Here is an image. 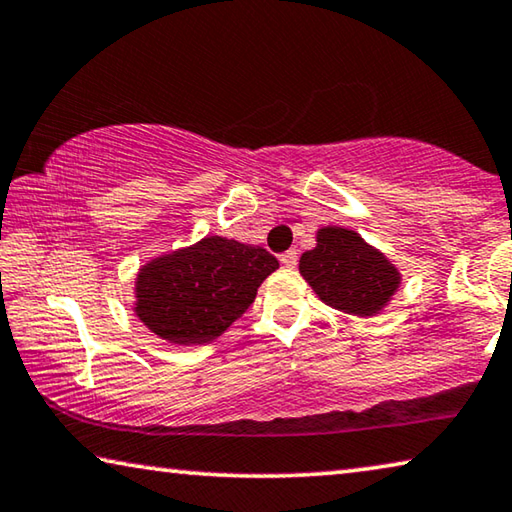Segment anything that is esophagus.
<instances>
[{
  "instance_id": "34e87169",
  "label": "esophagus",
  "mask_w": 512,
  "mask_h": 512,
  "mask_svg": "<svg viewBox=\"0 0 512 512\" xmlns=\"http://www.w3.org/2000/svg\"><path fill=\"white\" fill-rule=\"evenodd\" d=\"M280 262H282V266H287V269H296L298 253H296V250H287V253L280 255Z\"/></svg>"
}]
</instances>
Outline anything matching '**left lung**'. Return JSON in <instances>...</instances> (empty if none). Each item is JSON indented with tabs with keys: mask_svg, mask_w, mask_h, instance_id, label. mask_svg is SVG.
I'll return each mask as SVG.
<instances>
[{
	"mask_svg": "<svg viewBox=\"0 0 512 512\" xmlns=\"http://www.w3.org/2000/svg\"><path fill=\"white\" fill-rule=\"evenodd\" d=\"M298 269L323 303L355 316L378 314L401 285L396 266L344 227H321Z\"/></svg>",
	"mask_w": 512,
	"mask_h": 512,
	"instance_id": "8db88e82",
	"label": "left lung"
}]
</instances>
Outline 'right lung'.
Listing matches in <instances>:
<instances>
[{"label": "right lung", "instance_id": "right-lung-1", "mask_svg": "<svg viewBox=\"0 0 512 512\" xmlns=\"http://www.w3.org/2000/svg\"><path fill=\"white\" fill-rule=\"evenodd\" d=\"M278 266L259 246L205 237L143 266L134 312L170 344H207L253 305L259 285Z\"/></svg>", "mask_w": 512, "mask_h": 512}]
</instances>
